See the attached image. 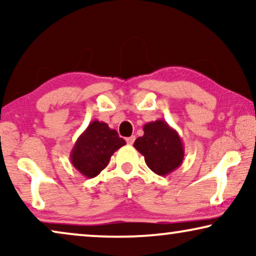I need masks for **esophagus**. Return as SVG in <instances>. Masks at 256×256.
<instances>
[{
    "mask_svg": "<svg viewBox=\"0 0 256 256\" xmlns=\"http://www.w3.org/2000/svg\"><path fill=\"white\" fill-rule=\"evenodd\" d=\"M126 141H127L128 144L132 146V143H134V141H135V136L132 135V136H130V138H126Z\"/></svg>",
    "mask_w": 256,
    "mask_h": 256,
    "instance_id": "34e87169",
    "label": "esophagus"
}]
</instances>
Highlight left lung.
I'll use <instances>...</instances> for the list:
<instances>
[{
	"label": "left lung",
	"mask_w": 256,
	"mask_h": 256,
	"mask_svg": "<svg viewBox=\"0 0 256 256\" xmlns=\"http://www.w3.org/2000/svg\"><path fill=\"white\" fill-rule=\"evenodd\" d=\"M144 134L136 138L135 149L144 156L146 166L160 176H166L180 166L184 160V146L178 132L164 120L148 122Z\"/></svg>",
	"instance_id": "1"
}]
</instances>
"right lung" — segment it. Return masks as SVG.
I'll return each mask as SVG.
<instances>
[{
    "instance_id": "obj_1",
    "label": "right lung",
    "mask_w": 256,
    "mask_h": 256,
    "mask_svg": "<svg viewBox=\"0 0 256 256\" xmlns=\"http://www.w3.org/2000/svg\"><path fill=\"white\" fill-rule=\"evenodd\" d=\"M124 144L126 141L116 130L104 122L94 120L76 141L70 160L82 176L93 178L107 166L112 155Z\"/></svg>"
}]
</instances>
